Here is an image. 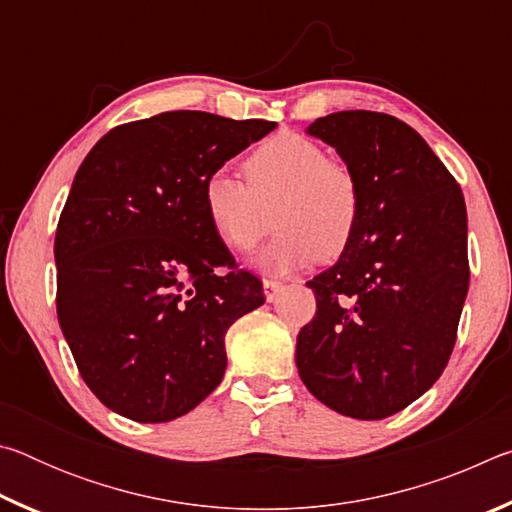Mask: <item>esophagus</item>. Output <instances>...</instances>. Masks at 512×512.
Listing matches in <instances>:
<instances>
[{
	"mask_svg": "<svg viewBox=\"0 0 512 512\" xmlns=\"http://www.w3.org/2000/svg\"><path fill=\"white\" fill-rule=\"evenodd\" d=\"M282 284L277 280H264V296L268 302H273L277 298V293H280Z\"/></svg>",
	"mask_w": 512,
	"mask_h": 512,
	"instance_id": "obj_1",
	"label": "esophagus"
}]
</instances>
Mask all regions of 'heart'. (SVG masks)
Returning <instances> with one entry per match:
<instances>
[{
  "instance_id": "b5f03b06",
  "label": "heart",
  "mask_w": 512,
  "mask_h": 512,
  "mask_svg": "<svg viewBox=\"0 0 512 512\" xmlns=\"http://www.w3.org/2000/svg\"><path fill=\"white\" fill-rule=\"evenodd\" d=\"M246 178L214 171L203 185L207 219L225 246L250 253L273 228L282 235L257 257L268 273L334 262L352 246L361 223V189L341 160L318 142L277 133L248 155Z\"/></svg>"
}]
</instances>
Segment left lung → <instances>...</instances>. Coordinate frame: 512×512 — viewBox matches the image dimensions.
Instances as JSON below:
<instances>
[{
    "mask_svg": "<svg viewBox=\"0 0 512 512\" xmlns=\"http://www.w3.org/2000/svg\"><path fill=\"white\" fill-rule=\"evenodd\" d=\"M309 135L334 146L361 189L352 246L307 287L316 316L296 366L309 393L357 420L402 411L443 375L470 287L463 192L397 117L343 110Z\"/></svg>",
    "mask_w": 512,
    "mask_h": 512,
    "instance_id": "obj_1",
    "label": "left lung"
}]
</instances>
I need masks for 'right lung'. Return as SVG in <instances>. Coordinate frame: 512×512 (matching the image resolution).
<instances>
[{
  "label": "right lung",
  "mask_w": 512,
  "mask_h": 512,
  "mask_svg": "<svg viewBox=\"0 0 512 512\" xmlns=\"http://www.w3.org/2000/svg\"><path fill=\"white\" fill-rule=\"evenodd\" d=\"M275 126L160 112L112 128L76 171L54 241L56 311L110 411L169 422L221 384L225 332L264 291L216 237L203 185Z\"/></svg>",
  "instance_id": "1"
}]
</instances>
